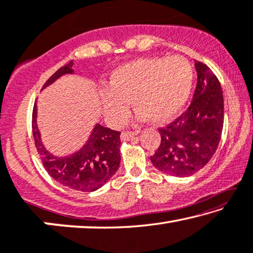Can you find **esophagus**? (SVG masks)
<instances>
[{"label":"esophagus","instance_id":"1","mask_svg":"<svg viewBox=\"0 0 253 253\" xmlns=\"http://www.w3.org/2000/svg\"><path fill=\"white\" fill-rule=\"evenodd\" d=\"M136 134L137 131H123L122 135H120V138H122V141H128V139L133 138Z\"/></svg>","mask_w":253,"mask_h":253}]
</instances>
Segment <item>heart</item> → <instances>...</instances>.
I'll return each instance as SVG.
<instances>
[{
	"instance_id": "b5f03b06",
	"label": "heart",
	"mask_w": 253,
	"mask_h": 253,
	"mask_svg": "<svg viewBox=\"0 0 253 253\" xmlns=\"http://www.w3.org/2000/svg\"><path fill=\"white\" fill-rule=\"evenodd\" d=\"M193 78V68L184 56L133 60L112 71L109 90L101 93V110L112 126H122L131 101L138 119L164 123L186 103Z\"/></svg>"
}]
</instances>
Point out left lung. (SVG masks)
I'll use <instances>...</instances> for the list:
<instances>
[{"label":"left lung","mask_w":253,"mask_h":253,"mask_svg":"<svg viewBox=\"0 0 253 253\" xmlns=\"http://www.w3.org/2000/svg\"><path fill=\"white\" fill-rule=\"evenodd\" d=\"M198 74L193 100L182 116L159 128L160 146L150 158L166 174L186 177L209 163L219 144L224 125V97L219 81L205 63L195 61Z\"/></svg>","instance_id":"left-lung-1"}]
</instances>
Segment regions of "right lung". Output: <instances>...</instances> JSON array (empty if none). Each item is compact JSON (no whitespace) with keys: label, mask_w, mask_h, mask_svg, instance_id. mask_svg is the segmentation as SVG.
<instances>
[{"label":"right lung","mask_w":253,"mask_h":253,"mask_svg":"<svg viewBox=\"0 0 253 253\" xmlns=\"http://www.w3.org/2000/svg\"><path fill=\"white\" fill-rule=\"evenodd\" d=\"M74 62L56 70L43 88L63 75L74 74ZM37 105L33 110V136L45 170L52 178L73 190L93 192L102 187L118 170L120 165V131L96 124L84 146L67 157H56L45 149L37 126Z\"/></svg>","instance_id":"add662e5"}]
</instances>
